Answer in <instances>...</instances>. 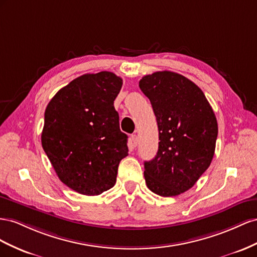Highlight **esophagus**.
Returning a JSON list of instances; mask_svg holds the SVG:
<instances>
[{
	"mask_svg": "<svg viewBox=\"0 0 257 257\" xmlns=\"http://www.w3.org/2000/svg\"><path fill=\"white\" fill-rule=\"evenodd\" d=\"M138 142H139L138 136H137V135H133V136H131V144H133L134 148H136V146L138 145Z\"/></svg>",
	"mask_w": 257,
	"mask_h": 257,
	"instance_id": "34e87169",
	"label": "esophagus"
}]
</instances>
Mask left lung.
Returning a JSON list of instances; mask_svg holds the SVG:
<instances>
[{
  "mask_svg": "<svg viewBox=\"0 0 257 257\" xmlns=\"http://www.w3.org/2000/svg\"><path fill=\"white\" fill-rule=\"evenodd\" d=\"M139 86L159 131L157 155L144 163L146 185L159 196H178L195 185L214 156L215 114L200 88L178 73L155 72Z\"/></svg>",
  "mask_w": 257,
  "mask_h": 257,
  "instance_id": "left-lung-1",
  "label": "left lung"
}]
</instances>
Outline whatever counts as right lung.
<instances>
[{
  "label": "right lung",
  "instance_id": "obj_1",
  "mask_svg": "<svg viewBox=\"0 0 257 257\" xmlns=\"http://www.w3.org/2000/svg\"><path fill=\"white\" fill-rule=\"evenodd\" d=\"M122 79L102 71L64 86L45 109L42 146L63 184L86 196L112 188L127 135L119 129L114 100Z\"/></svg>",
  "mask_w": 257,
  "mask_h": 257
}]
</instances>
